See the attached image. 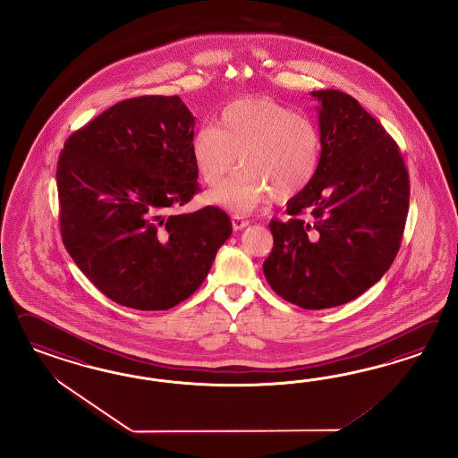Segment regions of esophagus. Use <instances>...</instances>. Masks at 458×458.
<instances>
[{"instance_id": "esophagus-1", "label": "esophagus", "mask_w": 458, "mask_h": 458, "mask_svg": "<svg viewBox=\"0 0 458 458\" xmlns=\"http://www.w3.org/2000/svg\"><path fill=\"white\" fill-rule=\"evenodd\" d=\"M249 220H245V218H242V216H232V226H233V230H243V228L249 226Z\"/></svg>"}]
</instances>
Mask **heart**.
Returning <instances> with one entry per match:
<instances>
[{
  "label": "heart",
  "instance_id": "obj_1",
  "mask_svg": "<svg viewBox=\"0 0 458 458\" xmlns=\"http://www.w3.org/2000/svg\"><path fill=\"white\" fill-rule=\"evenodd\" d=\"M191 159L208 186L220 184L238 165L245 167L209 201L235 213L260 208L274 194L287 201L310 186L320 161L318 127L270 98L228 104L216 127L201 125L191 136Z\"/></svg>",
  "mask_w": 458,
  "mask_h": 458
}]
</instances>
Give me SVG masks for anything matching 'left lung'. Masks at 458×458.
I'll return each mask as SVG.
<instances>
[{
  "label": "left lung",
  "instance_id": "obj_1",
  "mask_svg": "<svg viewBox=\"0 0 458 458\" xmlns=\"http://www.w3.org/2000/svg\"><path fill=\"white\" fill-rule=\"evenodd\" d=\"M319 169L289 199L287 220H272L268 285L304 309L347 304L386 274L402 243L410 178L396 142L360 102L316 90Z\"/></svg>",
  "mask_w": 458,
  "mask_h": 458
}]
</instances>
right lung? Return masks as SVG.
<instances>
[{"label": "right lung", "mask_w": 458, "mask_h": 458, "mask_svg": "<svg viewBox=\"0 0 458 458\" xmlns=\"http://www.w3.org/2000/svg\"><path fill=\"white\" fill-rule=\"evenodd\" d=\"M193 134V114L178 96H142L102 112L60 153L64 245L117 304L166 310L186 301L232 235L216 207L174 213L199 191Z\"/></svg>", "instance_id": "right-lung-1"}]
</instances>
